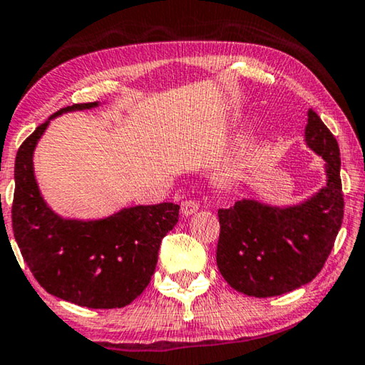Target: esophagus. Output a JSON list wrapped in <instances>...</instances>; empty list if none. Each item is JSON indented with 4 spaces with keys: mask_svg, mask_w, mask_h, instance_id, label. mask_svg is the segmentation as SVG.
<instances>
[{
    "mask_svg": "<svg viewBox=\"0 0 365 365\" xmlns=\"http://www.w3.org/2000/svg\"><path fill=\"white\" fill-rule=\"evenodd\" d=\"M197 209H199V202L194 201V199H184L181 202L182 216H191V214L197 212Z\"/></svg>",
    "mask_w": 365,
    "mask_h": 365,
    "instance_id": "1",
    "label": "esophagus"
}]
</instances>
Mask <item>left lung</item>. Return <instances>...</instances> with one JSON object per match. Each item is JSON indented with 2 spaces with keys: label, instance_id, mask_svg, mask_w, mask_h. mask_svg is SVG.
I'll return each instance as SVG.
<instances>
[{
  "label": "left lung",
  "instance_id": "left-lung-1",
  "mask_svg": "<svg viewBox=\"0 0 365 365\" xmlns=\"http://www.w3.org/2000/svg\"><path fill=\"white\" fill-rule=\"evenodd\" d=\"M306 143L327 163V186L321 192L286 209L242 199L217 211L219 272L246 296H281L311 282L336 242L344 217L341 153L337 139L312 109Z\"/></svg>",
  "mask_w": 365,
  "mask_h": 365
}]
</instances>
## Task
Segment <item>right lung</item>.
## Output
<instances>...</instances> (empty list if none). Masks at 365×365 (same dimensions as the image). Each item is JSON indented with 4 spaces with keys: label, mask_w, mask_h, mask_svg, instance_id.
Instances as JSON below:
<instances>
[{
    "label": "right lung",
    "mask_w": 365,
    "mask_h": 365,
    "mask_svg": "<svg viewBox=\"0 0 365 365\" xmlns=\"http://www.w3.org/2000/svg\"><path fill=\"white\" fill-rule=\"evenodd\" d=\"M79 103L59 109H89ZM48 121L19 146L14 161L13 234L24 262L46 292L91 309L131 304L151 281L161 241L179 219V206L128 207L101 221H66L43 201L33 174V151Z\"/></svg>",
    "instance_id": "obj_1"
}]
</instances>
